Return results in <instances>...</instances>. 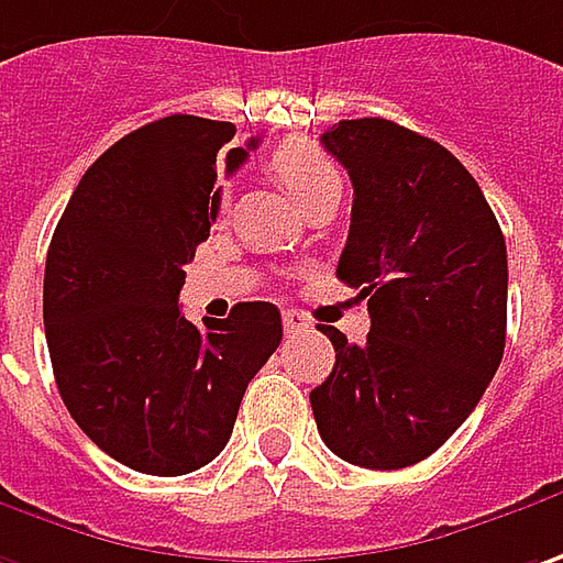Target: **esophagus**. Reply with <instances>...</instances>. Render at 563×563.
<instances>
[{
	"mask_svg": "<svg viewBox=\"0 0 563 563\" xmlns=\"http://www.w3.org/2000/svg\"><path fill=\"white\" fill-rule=\"evenodd\" d=\"M283 330L286 333H302V330H308V318L299 314V311H292V308H286L283 311Z\"/></svg>",
	"mask_w": 563,
	"mask_h": 563,
	"instance_id": "obj_1",
	"label": "esophagus"
}]
</instances>
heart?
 Instances as JSON below:
<instances>
[{
	"label": "heart",
	"instance_id": "1",
	"mask_svg": "<svg viewBox=\"0 0 563 563\" xmlns=\"http://www.w3.org/2000/svg\"><path fill=\"white\" fill-rule=\"evenodd\" d=\"M271 169L302 208L330 188H340V173H336L333 159L308 137L283 141L280 147L271 154ZM223 205H227V198L220 195V210H223Z\"/></svg>",
	"mask_w": 563,
	"mask_h": 563
}]
</instances>
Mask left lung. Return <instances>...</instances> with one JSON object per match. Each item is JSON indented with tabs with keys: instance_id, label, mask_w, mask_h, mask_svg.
Segmentation results:
<instances>
[{
	"instance_id": "obj_1",
	"label": "left lung",
	"mask_w": 563,
	"mask_h": 563,
	"mask_svg": "<svg viewBox=\"0 0 563 563\" xmlns=\"http://www.w3.org/2000/svg\"><path fill=\"white\" fill-rule=\"evenodd\" d=\"M353 179L336 277L368 299L362 346L321 324L333 372L311 390L330 451L404 470L470 419L507 336V245L470 169L390 119H343L321 135Z\"/></svg>"
}]
</instances>
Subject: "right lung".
<instances>
[{
  "label": "right lung",
  "instance_id": "add662e5",
  "mask_svg": "<svg viewBox=\"0 0 563 563\" xmlns=\"http://www.w3.org/2000/svg\"><path fill=\"white\" fill-rule=\"evenodd\" d=\"M233 122L166 115L81 176L46 252L43 328L62 404L87 438L147 476H185L227 448L249 380L280 346V311L239 302L195 328L185 264L220 210ZM257 137L249 141L255 147Z\"/></svg>",
  "mask_w": 563,
  "mask_h": 563
}]
</instances>
